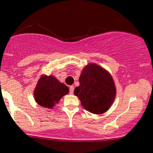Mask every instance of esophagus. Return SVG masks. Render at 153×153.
<instances>
[{"mask_svg": "<svg viewBox=\"0 0 153 153\" xmlns=\"http://www.w3.org/2000/svg\"><path fill=\"white\" fill-rule=\"evenodd\" d=\"M74 86H70V94H73V93H74Z\"/></svg>", "mask_w": 153, "mask_h": 153, "instance_id": "obj_1", "label": "esophagus"}]
</instances>
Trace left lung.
I'll return each instance as SVG.
<instances>
[{
    "instance_id": "1",
    "label": "left lung",
    "mask_w": 153,
    "mask_h": 153,
    "mask_svg": "<svg viewBox=\"0 0 153 153\" xmlns=\"http://www.w3.org/2000/svg\"><path fill=\"white\" fill-rule=\"evenodd\" d=\"M79 81L74 94L79 97L82 106L95 114L107 111L116 97L114 82L109 73L91 63L83 69Z\"/></svg>"
}]
</instances>
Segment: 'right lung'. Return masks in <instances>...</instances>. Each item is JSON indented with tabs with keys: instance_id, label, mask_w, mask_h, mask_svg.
<instances>
[{
	"instance_id": "1",
	"label": "right lung",
	"mask_w": 153,
	"mask_h": 153,
	"mask_svg": "<svg viewBox=\"0 0 153 153\" xmlns=\"http://www.w3.org/2000/svg\"><path fill=\"white\" fill-rule=\"evenodd\" d=\"M68 92V87L60 83L54 76H42L35 88L33 95L35 100L40 106L51 109Z\"/></svg>"
}]
</instances>
